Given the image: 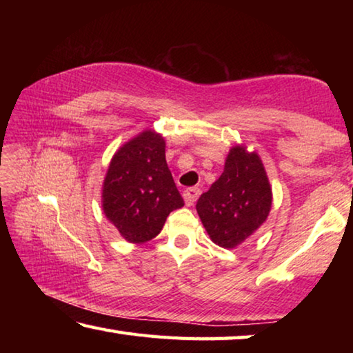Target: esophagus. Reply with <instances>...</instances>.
<instances>
[{
    "label": "esophagus",
    "instance_id": "esophagus-1",
    "mask_svg": "<svg viewBox=\"0 0 353 353\" xmlns=\"http://www.w3.org/2000/svg\"><path fill=\"white\" fill-rule=\"evenodd\" d=\"M201 194V190L196 188V187H191V188H187L183 191V199H185V204L187 205H193L196 199L199 198Z\"/></svg>",
    "mask_w": 353,
    "mask_h": 353
}]
</instances>
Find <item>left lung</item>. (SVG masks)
Segmentation results:
<instances>
[{"label": "left lung", "instance_id": "obj_1", "mask_svg": "<svg viewBox=\"0 0 353 353\" xmlns=\"http://www.w3.org/2000/svg\"><path fill=\"white\" fill-rule=\"evenodd\" d=\"M271 204V185L260 157L235 146L223 174L201 194L196 210L212 241L232 249L265 223Z\"/></svg>", "mask_w": 353, "mask_h": 353}]
</instances>
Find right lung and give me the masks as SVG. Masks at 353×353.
<instances>
[{
    "instance_id": "add662e5",
    "label": "right lung",
    "mask_w": 353,
    "mask_h": 353,
    "mask_svg": "<svg viewBox=\"0 0 353 353\" xmlns=\"http://www.w3.org/2000/svg\"><path fill=\"white\" fill-rule=\"evenodd\" d=\"M183 199L165 160V140L145 130L113 155L103 187L107 219L129 243L157 236Z\"/></svg>"
}]
</instances>
